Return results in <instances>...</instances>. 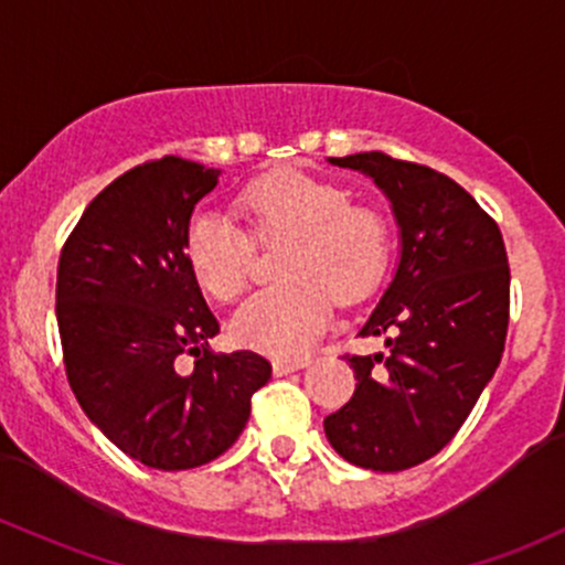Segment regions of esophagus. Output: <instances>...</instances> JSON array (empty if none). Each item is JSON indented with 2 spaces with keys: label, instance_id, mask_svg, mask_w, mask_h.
I'll list each match as a JSON object with an SVG mask.
<instances>
[{
  "label": "esophagus",
  "instance_id": "34e87169",
  "mask_svg": "<svg viewBox=\"0 0 565 565\" xmlns=\"http://www.w3.org/2000/svg\"><path fill=\"white\" fill-rule=\"evenodd\" d=\"M308 364H311V359H278V362H273V373L289 375V373H297V370L308 367Z\"/></svg>",
  "mask_w": 565,
  "mask_h": 565
}]
</instances>
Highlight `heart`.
<instances>
[{"label":"heart","instance_id":"heart-1","mask_svg":"<svg viewBox=\"0 0 565 565\" xmlns=\"http://www.w3.org/2000/svg\"><path fill=\"white\" fill-rule=\"evenodd\" d=\"M257 244L284 241L276 276L281 284L257 295L233 321L241 345L268 356H302L340 302L367 297L388 263V231L373 206L349 203V192L302 171H270L238 195ZM249 235L212 214H198L184 235V254L198 287L216 302H235L252 284Z\"/></svg>","mask_w":565,"mask_h":565}]
</instances>
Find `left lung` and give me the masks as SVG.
Wrapping results in <instances>:
<instances>
[{
  "instance_id": "left-lung-1",
  "label": "left lung",
  "mask_w": 565,
  "mask_h": 565,
  "mask_svg": "<svg viewBox=\"0 0 565 565\" xmlns=\"http://www.w3.org/2000/svg\"><path fill=\"white\" fill-rule=\"evenodd\" d=\"M367 173L392 201L399 265L359 334H388V356H349L356 392L327 415L345 461L402 472L437 456L472 413L501 362L510 263L491 214L461 184L386 152L330 158Z\"/></svg>"
}]
</instances>
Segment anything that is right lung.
Returning a JSON list of instances; mask_svg holds the SVG:
<instances>
[{"mask_svg": "<svg viewBox=\"0 0 565 565\" xmlns=\"http://www.w3.org/2000/svg\"><path fill=\"white\" fill-rule=\"evenodd\" d=\"M216 179L177 154L136 166L93 198L58 259L55 316L72 392L122 454L163 472L225 454L270 377L259 353L209 349L220 324L184 235ZM182 355L196 359L190 371Z\"/></svg>", "mask_w": 565, "mask_h": 565, "instance_id": "obj_1", "label": "right lung"}]
</instances>
